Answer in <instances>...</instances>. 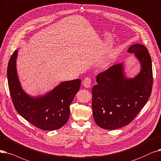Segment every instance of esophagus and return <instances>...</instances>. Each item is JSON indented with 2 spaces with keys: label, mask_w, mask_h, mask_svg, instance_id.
Wrapping results in <instances>:
<instances>
[{
  "label": "esophagus",
  "mask_w": 161,
  "mask_h": 161,
  "mask_svg": "<svg viewBox=\"0 0 161 161\" xmlns=\"http://www.w3.org/2000/svg\"><path fill=\"white\" fill-rule=\"evenodd\" d=\"M92 84V80L89 77H86L83 80V85L86 88H90Z\"/></svg>",
  "instance_id": "obj_1"
}]
</instances>
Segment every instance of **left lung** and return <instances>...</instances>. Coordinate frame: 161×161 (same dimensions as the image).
Segmentation results:
<instances>
[{
	"mask_svg": "<svg viewBox=\"0 0 161 161\" xmlns=\"http://www.w3.org/2000/svg\"><path fill=\"white\" fill-rule=\"evenodd\" d=\"M128 52L134 53L140 62V73L134 78H128L123 64L113 65L97 75V85L92 89L94 120L105 130L128 125L146 104L151 94L152 63L147 48L135 44Z\"/></svg>",
	"mask_w": 161,
	"mask_h": 161,
	"instance_id": "1",
	"label": "left lung"
}]
</instances>
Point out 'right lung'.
I'll use <instances>...</instances> for the list:
<instances>
[{
	"label": "right lung",
	"instance_id": "1",
	"mask_svg": "<svg viewBox=\"0 0 161 161\" xmlns=\"http://www.w3.org/2000/svg\"><path fill=\"white\" fill-rule=\"evenodd\" d=\"M18 50L7 68L8 82L14 108L31 124L43 130L62 128L70 116L69 106L80 86V79L62 82L44 96H31L23 90L16 68Z\"/></svg>",
	"mask_w": 161,
	"mask_h": 161
}]
</instances>
